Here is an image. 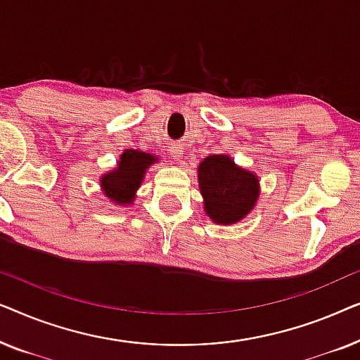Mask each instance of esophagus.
Segmentation results:
<instances>
[{"mask_svg":"<svg viewBox=\"0 0 360 360\" xmlns=\"http://www.w3.org/2000/svg\"><path fill=\"white\" fill-rule=\"evenodd\" d=\"M169 152H170V155L174 157V159H176V160H180L181 157H184V147H181L180 144H172L170 147H169Z\"/></svg>","mask_w":360,"mask_h":360,"instance_id":"34e87169","label":"esophagus"}]
</instances>
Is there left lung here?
Listing matches in <instances>:
<instances>
[{"label":"left lung","instance_id":"left-lung-1","mask_svg":"<svg viewBox=\"0 0 360 360\" xmlns=\"http://www.w3.org/2000/svg\"><path fill=\"white\" fill-rule=\"evenodd\" d=\"M205 213L216 224H234L245 218L259 198V179L236 165L229 155H208L198 167Z\"/></svg>","mask_w":360,"mask_h":360}]
</instances>
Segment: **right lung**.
Instances as JSON below:
<instances>
[{
	"label": "right lung",
	"instance_id": "obj_1",
	"mask_svg": "<svg viewBox=\"0 0 360 360\" xmlns=\"http://www.w3.org/2000/svg\"><path fill=\"white\" fill-rule=\"evenodd\" d=\"M155 162V155L142 150L126 149L121 154V159L117 160L116 169L108 172L100 179L106 198H110L111 203L131 205L144 179L146 170Z\"/></svg>",
	"mask_w": 360,
	"mask_h": 360
}]
</instances>
